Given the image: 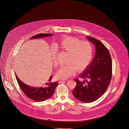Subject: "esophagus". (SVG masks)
Listing matches in <instances>:
<instances>
[{
  "mask_svg": "<svg viewBox=\"0 0 129 129\" xmlns=\"http://www.w3.org/2000/svg\"><path fill=\"white\" fill-rule=\"evenodd\" d=\"M68 80V79H64V80H60L59 82H60V83H62V82H66V81H67Z\"/></svg>",
  "mask_w": 129,
  "mask_h": 129,
  "instance_id": "esophagus-1",
  "label": "esophagus"
}]
</instances>
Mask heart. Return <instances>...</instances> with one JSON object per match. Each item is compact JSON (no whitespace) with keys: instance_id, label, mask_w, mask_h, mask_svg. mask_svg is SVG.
I'll return each mask as SVG.
<instances>
[{"instance_id":"1","label":"heart","mask_w":129,"mask_h":129,"mask_svg":"<svg viewBox=\"0 0 129 129\" xmlns=\"http://www.w3.org/2000/svg\"><path fill=\"white\" fill-rule=\"evenodd\" d=\"M57 50L67 53L66 64L62 65L57 71L56 76L59 79H67L75 74V71L84 70L89 63L93 53V48L88 42H81L73 37H63L59 39L55 45ZM53 62L57 64L55 52L52 51Z\"/></svg>"}]
</instances>
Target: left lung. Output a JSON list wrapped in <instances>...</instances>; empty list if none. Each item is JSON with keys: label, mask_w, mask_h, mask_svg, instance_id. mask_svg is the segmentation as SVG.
<instances>
[{"label": "left lung", "mask_w": 129, "mask_h": 129, "mask_svg": "<svg viewBox=\"0 0 129 129\" xmlns=\"http://www.w3.org/2000/svg\"><path fill=\"white\" fill-rule=\"evenodd\" d=\"M95 46L96 52L91 63L79 75L80 79L75 78L76 86L73 91L74 96L85 103L94 101L107 90L112 77V63L107 48L98 40L86 37Z\"/></svg>", "instance_id": "obj_1"}]
</instances>
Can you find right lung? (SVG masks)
Masks as SVG:
<instances>
[{"instance_id":"right-lung-1","label":"right lung","mask_w":129,"mask_h":129,"mask_svg":"<svg viewBox=\"0 0 129 129\" xmlns=\"http://www.w3.org/2000/svg\"><path fill=\"white\" fill-rule=\"evenodd\" d=\"M52 35V34H39L31 37L30 39H39ZM15 76L21 90L25 95L30 99L36 102H42L50 98L53 95L56 87L58 84L57 82H51L52 76H51L48 81L50 82V83H46L45 84L46 85L48 84V85L41 87H33L28 85L21 81L16 74H15Z\"/></svg>"}]
</instances>
